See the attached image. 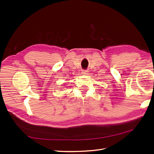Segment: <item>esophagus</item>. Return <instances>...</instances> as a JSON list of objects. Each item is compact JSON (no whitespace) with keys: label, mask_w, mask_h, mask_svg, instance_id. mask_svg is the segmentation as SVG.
Instances as JSON below:
<instances>
[{"label":"esophagus","mask_w":154,"mask_h":154,"mask_svg":"<svg viewBox=\"0 0 154 154\" xmlns=\"http://www.w3.org/2000/svg\"><path fill=\"white\" fill-rule=\"evenodd\" d=\"M82 74H87L88 73V71H87V70H82Z\"/></svg>","instance_id":"1"}]
</instances>
